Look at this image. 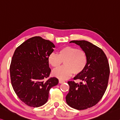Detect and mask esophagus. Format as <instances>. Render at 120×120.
Segmentation results:
<instances>
[{
  "label": "esophagus",
  "mask_w": 120,
  "mask_h": 120,
  "mask_svg": "<svg viewBox=\"0 0 120 120\" xmlns=\"http://www.w3.org/2000/svg\"><path fill=\"white\" fill-rule=\"evenodd\" d=\"M65 82V81L64 80H61V79H60L59 80V82H60V84H62V83H64V82Z\"/></svg>",
  "instance_id": "34e87169"
}]
</instances>
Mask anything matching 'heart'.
I'll return each instance as SVG.
<instances>
[{"label": "heart", "instance_id": "1", "mask_svg": "<svg viewBox=\"0 0 120 120\" xmlns=\"http://www.w3.org/2000/svg\"><path fill=\"white\" fill-rule=\"evenodd\" d=\"M49 64L57 68L64 61V66L52 71L54 76L60 79H66L72 74H79L85 69L87 62V55L84 50L71 46L60 48L58 54L51 52L48 56Z\"/></svg>", "mask_w": 120, "mask_h": 120}]
</instances>
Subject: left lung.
<instances>
[{
	"mask_svg": "<svg viewBox=\"0 0 120 120\" xmlns=\"http://www.w3.org/2000/svg\"><path fill=\"white\" fill-rule=\"evenodd\" d=\"M85 51L87 57L84 70L75 75L74 81L68 82L69 92L66 96V102L71 107L83 110L96 105L104 95L108 85L109 66L107 58L102 49L90 42L71 41Z\"/></svg>",
	"mask_w": 120,
	"mask_h": 120,
	"instance_id": "left-lung-1",
	"label": "left lung"
}]
</instances>
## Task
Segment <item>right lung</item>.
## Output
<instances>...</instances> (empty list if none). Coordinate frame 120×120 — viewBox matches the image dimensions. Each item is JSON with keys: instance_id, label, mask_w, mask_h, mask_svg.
Returning a JSON list of instances; mask_svg holds the SVG:
<instances>
[{"instance_id": "obj_1", "label": "right lung", "mask_w": 120, "mask_h": 120, "mask_svg": "<svg viewBox=\"0 0 120 120\" xmlns=\"http://www.w3.org/2000/svg\"><path fill=\"white\" fill-rule=\"evenodd\" d=\"M55 47L49 40L35 36L14 51L10 68L11 84L19 98L29 106L45 104L50 89L58 83L56 77L46 80L51 72L48 57Z\"/></svg>"}]
</instances>
